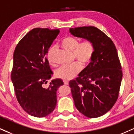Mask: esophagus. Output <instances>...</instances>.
Segmentation results:
<instances>
[{
    "instance_id": "1",
    "label": "esophagus",
    "mask_w": 134,
    "mask_h": 134,
    "mask_svg": "<svg viewBox=\"0 0 134 134\" xmlns=\"http://www.w3.org/2000/svg\"><path fill=\"white\" fill-rule=\"evenodd\" d=\"M64 83L65 85H69V81H67V80H64Z\"/></svg>"
}]
</instances>
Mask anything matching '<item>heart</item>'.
I'll list each match as a JSON object with an SVG mask.
<instances>
[{
  "label": "heart",
  "mask_w": 134,
  "mask_h": 134,
  "mask_svg": "<svg viewBox=\"0 0 134 134\" xmlns=\"http://www.w3.org/2000/svg\"><path fill=\"white\" fill-rule=\"evenodd\" d=\"M62 47L67 51L72 52V54L82 67L87 65L92 59L94 53V46L90 40H85L79 43L77 38L68 36L61 42ZM55 47H51L47 53V58L50 64H53V52ZM80 70V66L77 63L70 65L62 66L56 71V75L61 79L68 80L72 79L78 74Z\"/></svg>",
  "instance_id": "b5f03b06"
}]
</instances>
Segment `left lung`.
<instances>
[{
    "mask_svg": "<svg viewBox=\"0 0 134 134\" xmlns=\"http://www.w3.org/2000/svg\"><path fill=\"white\" fill-rule=\"evenodd\" d=\"M69 31L74 36L90 40L94 46L91 62L76 79L69 82L74 104L86 117H100L112 109L119 97L123 74L117 49L97 27H75Z\"/></svg>",
    "mask_w": 134,
    "mask_h": 134,
    "instance_id": "1",
    "label": "left lung"
}]
</instances>
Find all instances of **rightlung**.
I'll return each mask as SVG.
<instances>
[{"label": "right lung", "mask_w": 134, "mask_h": 134, "mask_svg": "<svg viewBox=\"0 0 134 134\" xmlns=\"http://www.w3.org/2000/svg\"><path fill=\"white\" fill-rule=\"evenodd\" d=\"M60 30L35 28L16 46L11 79L19 104L27 113L37 117L49 115L57 104L58 88L64 85L60 79L44 86L52 74L46 57Z\"/></svg>", "instance_id": "obj_1"}]
</instances>
